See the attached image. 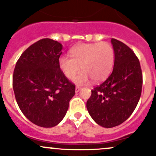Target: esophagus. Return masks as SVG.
I'll return each mask as SVG.
<instances>
[{
	"instance_id": "obj_1",
	"label": "esophagus",
	"mask_w": 156,
	"mask_h": 156,
	"mask_svg": "<svg viewBox=\"0 0 156 156\" xmlns=\"http://www.w3.org/2000/svg\"><path fill=\"white\" fill-rule=\"evenodd\" d=\"M80 89H81V88H80V87L76 86V87L75 91H76V93H77V92H79V91H80Z\"/></svg>"
}]
</instances>
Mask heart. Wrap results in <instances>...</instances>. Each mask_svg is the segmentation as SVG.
<instances>
[{
	"mask_svg": "<svg viewBox=\"0 0 156 156\" xmlns=\"http://www.w3.org/2000/svg\"><path fill=\"white\" fill-rule=\"evenodd\" d=\"M72 58L62 55L59 58V67L67 78L73 79L80 69L83 71L74 79L77 84H83L90 77L94 82L106 79L114 64L113 48L106 42L83 44L70 51Z\"/></svg>",
	"mask_w": 156,
	"mask_h": 156,
	"instance_id": "heart-1",
	"label": "heart"
}]
</instances>
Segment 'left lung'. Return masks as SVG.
Instances as JSON below:
<instances>
[{"label":"left lung","instance_id":"left-lung-1","mask_svg":"<svg viewBox=\"0 0 156 156\" xmlns=\"http://www.w3.org/2000/svg\"><path fill=\"white\" fill-rule=\"evenodd\" d=\"M115 61L105 82L91 90L87 108L96 123L105 128L121 124L130 116L140 99L142 72L138 58L125 44L111 39Z\"/></svg>","mask_w":156,"mask_h":156}]
</instances>
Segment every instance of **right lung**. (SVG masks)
I'll return each mask as SVG.
<instances>
[{"instance_id": "add662e5", "label": "right lung", "mask_w": 156, "mask_h": 156, "mask_svg": "<svg viewBox=\"0 0 156 156\" xmlns=\"http://www.w3.org/2000/svg\"><path fill=\"white\" fill-rule=\"evenodd\" d=\"M62 45L45 38L34 43L20 56L13 74L16 101L24 115L41 127L61 122L75 94V85L59 67Z\"/></svg>"}]
</instances>
